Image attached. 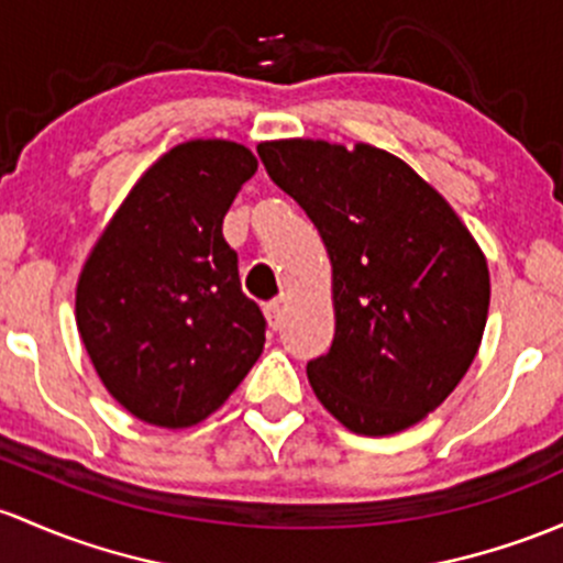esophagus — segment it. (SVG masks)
I'll use <instances>...</instances> for the list:
<instances>
[{
  "label": "esophagus",
  "mask_w": 563,
  "mask_h": 563,
  "mask_svg": "<svg viewBox=\"0 0 563 563\" xmlns=\"http://www.w3.org/2000/svg\"><path fill=\"white\" fill-rule=\"evenodd\" d=\"M264 316H266V323H269L272 331H277L283 327V305L280 301H269V305H264Z\"/></svg>",
  "instance_id": "obj_1"
}]
</instances>
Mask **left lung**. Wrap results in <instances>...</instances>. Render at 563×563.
Listing matches in <instances>:
<instances>
[{
	"mask_svg": "<svg viewBox=\"0 0 563 563\" xmlns=\"http://www.w3.org/2000/svg\"><path fill=\"white\" fill-rule=\"evenodd\" d=\"M272 180L327 245L334 342L307 364L345 429L388 437L434 412L481 347L490 277L448 199L383 147L327 140L258 145Z\"/></svg>",
	"mask_w": 563,
	"mask_h": 563,
	"instance_id": "1",
	"label": "left lung"
}]
</instances>
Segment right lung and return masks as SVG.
<instances>
[{"instance_id":"1","label":"right lung","mask_w":563,"mask_h":563,"mask_svg":"<svg viewBox=\"0 0 563 563\" xmlns=\"http://www.w3.org/2000/svg\"><path fill=\"white\" fill-rule=\"evenodd\" d=\"M251 147L188 140L142 173L88 253L75 321L99 380L162 429L210 418L264 351L223 216L256 175Z\"/></svg>"}]
</instances>
